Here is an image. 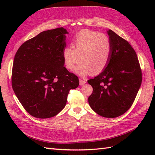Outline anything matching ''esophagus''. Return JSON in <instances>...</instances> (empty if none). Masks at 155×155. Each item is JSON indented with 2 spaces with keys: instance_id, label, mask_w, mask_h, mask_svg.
<instances>
[{
  "instance_id": "esophagus-1",
  "label": "esophagus",
  "mask_w": 155,
  "mask_h": 155,
  "mask_svg": "<svg viewBox=\"0 0 155 155\" xmlns=\"http://www.w3.org/2000/svg\"><path fill=\"white\" fill-rule=\"evenodd\" d=\"M85 83H86V81L82 79V78H80V79H79V84H80V85H83Z\"/></svg>"
}]
</instances>
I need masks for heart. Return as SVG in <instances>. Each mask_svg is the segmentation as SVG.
<instances>
[{"mask_svg": "<svg viewBox=\"0 0 155 155\" xmlns=\"http://www.w3.org/2000/svg\"><path fill=\"white\" fill-rule=\"evenodd\" d=\"M72 47H67L62 51L65 67L73 70L81 76L92 72L97 74L103 72L109 62L112 45L107 36L101 32L84 29L78 32L72 40Z\"/></svg>", "mask_w": 155, "mask_h": 155, "instance_id": "b5f03b06", "label": "heart"}]
</instances>
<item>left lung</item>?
Here are the masks:
<instances>
[{
    "mask_svg": "<svg viewBox=\"0 0 155 155\" xmlns=\"http://www.w3.org/2000/svg\"><path fill=\"white\" fill-rule=\"evenodd\" d=\"M107 33L112 45L104 70L88 81L93 88L90 107L100 116L115 118L132 106L142 82V72L135 51L126 40L111 30Z\"/></svg>",
    "mask_w": 155,
    "mask_h": 155,
    "instance_id": "8db88e82",
    "label": "left lung"
}]
</instances>
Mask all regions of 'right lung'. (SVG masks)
Instances as JSON below:
<instances>
[{
  "mask_svg": "<svg viewBox=\"0 0 155 155\" xmlns=\"http://www.w3.org/2000/svg\"><path fill=\"white\" fill-rule=\"evenodd\" d=\"M61 27L45 31L25 42L15 56L12 87L20 103L32 117H54L64 108L77 76L64 67L66 35Z\"/></svg>",
  "mask_w": 155,
  "mask_h": 155,
  "instance_id": "add662e5",
  "label": "right lung"
}]
</instances>
